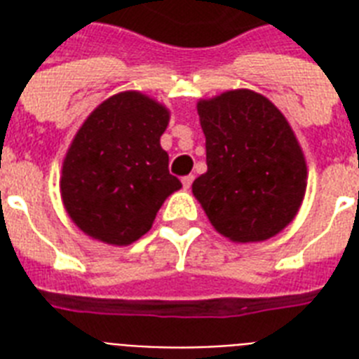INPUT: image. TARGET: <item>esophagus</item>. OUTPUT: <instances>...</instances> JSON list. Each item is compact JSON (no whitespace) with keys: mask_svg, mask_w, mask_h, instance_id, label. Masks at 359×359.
Returning a JSON list of instances; mask_svg holds the SVG:
<instances>
[{"mask_svg":"<svg viewBox=\"0 0 359 359\" xmlns=\"http://www.w3.org/2000/svg\"><path fill=\"white\" fill-rule=\"evenodd\" d=\"M191 182H194V175H186V177H182V186H184V190H190Z\"/></svg>","mask_w":359,"mask_h":359,"instance_id":"34e87169","label":"esophagus"}]
</instances>
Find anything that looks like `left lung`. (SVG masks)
<instances>
[{"label":"left lung","mask_w":359,"mask_h":359,"mask_svg":"<svg viewBox=\"0 0 359 359\" xmlns=\"http://www.w3.org/2000/svg\"><path fill=\"white\" fill-rule=\"evenodd\" d=\"M207 173L191 191L219 235L261 242L294 219L307 186L302 147L285 115L250 89L197 102Z\"/></svg>","instance_id":"left-lung-1"}]
</instances>
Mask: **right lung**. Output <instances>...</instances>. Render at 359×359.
<instances>
[{"instance_id":"1","label":"right lung","mask_w":359,"mask_h":359,"mask_svg":"<svg viewBox=\"0 0 359 359\" xmlns=\"http://www.w3.org/2000/svg\"><path fill=\"white\" fill-rule=\"evenodd\" d=\"M168 123L165 106L124 91L104 100L81 124L59 186L70 219L86 235L132 244L151 229L163 201L182 188L160 147Z\"/></svg>"}]
</instances>
